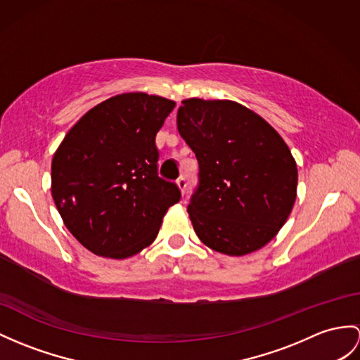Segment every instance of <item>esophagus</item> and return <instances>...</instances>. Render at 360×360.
I'll use <instances>...</instances> for the list:
<instances>
[{"mask_svg":"<svg viewBox=\"0 0 360 360\" xmlns=\"http://www.w3.org/2000/svg\"><path fill=\"white\" fill-rule=\"evenodd\" d=\"M177 186L181 191V194L185 195V192H186V179L185 177H179L177 179Z\"/></svg>","mask_w":360,"mask_h":360,"instance_id":"34e87169","label":"esophagus"}]
</instances>
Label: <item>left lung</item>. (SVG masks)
Returning a JSON list of instances; mask_svg holds the SVG:
<instances>
[{"mask_svg": "<svg viewBox=\"0 0 360 360\" xmlns=\"http://www.w3.org/2000/svg\"><path fill=\"white\" fill-rule=\"evenodd\" d=\"M181 103L177 128L200 168L188 206L197 236L231 257L264 248L296 200L297 168L287 143L238 102L192 98Z\"/></svg>", "mask_w": 360, "mask_h": 360, "instance_id": "1", "label": "left lung"}]
</instances>
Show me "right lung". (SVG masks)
Returning <instances> with one entry per match:
<instances>
[{
	"mask_svg": "<svg viewBox=\"0 0 360 360\" xmlns=\"http://www.w3.org/2000/svg\"><path fill=\"white\" fill-rule=\"evenodd\" d=\"M175 102L146 93L103 101L77 120L51 160V195L67 229L85 249L122 259L150 246L179 203L159 177L155 134Z\"/></svg>",
	"mask_w": 360,
	"mask_h": 360,
	"instance_id": "add662e5",
	"label": "right lung"
}]
</instances>
